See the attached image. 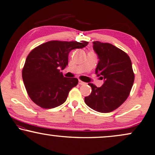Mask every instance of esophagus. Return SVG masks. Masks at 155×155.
<instances>
[{
    "label": "esophagus",
    "mask_w": 155,
    "mask_h": 155,
    "mask_svg": "<svg viewBox=\"0 0 155 155\" xmlns=\"http://www.w3.org/2000/svg\"><path fill=\"white\" fill-rule=\"evenodd\" d=\"M85 82H82V81H81V80H79V84L80 85H84L85 84Z\"/></svg>",
    "instance_id": "obj_1"
}]
</instances>
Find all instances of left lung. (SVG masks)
Segmentation results:
<instances>
[{
    "label": "left lung",
    "mask_w": 155,
    "mask_h": 155,
    "mask_svg": "<svg viewBox=\"0 0 155 155\" xmlns=\"http://www.w3.org/2000/svg\"><path fill=\"white\" fill-rule=\"evenodd\" d=\"M93 50L98 56L95 69L104 82L101 87L89 83L91 93L86 97V104L97 112H112L125 101L134 82L131 59L127 54L108 43L93 41Z\"/></svg>",
    "instance_id": "obj_1"
}]
</instances>
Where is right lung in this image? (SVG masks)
Here are the masks:
<instances>
[{
	"label": "right lung",
	"instance_id": "right-lung-1",
	"mask_svg": "<svg viewBox=\"0 0 155 155\" xmlns=\"http://www.w3.org/2000/svg\"><path fill=\"white\" fill-rule=\"evenodd\" d=\"M88 43L51 41L30 52L22 70V79L35 104L47 109L64 104L69 91L77 86L78 80L64 78L60 69L63 70L68 65L71 51L84 48Z\"/></svg>",
	"mask_w": 155,
	"mask_h": 155
}]
</instances>
